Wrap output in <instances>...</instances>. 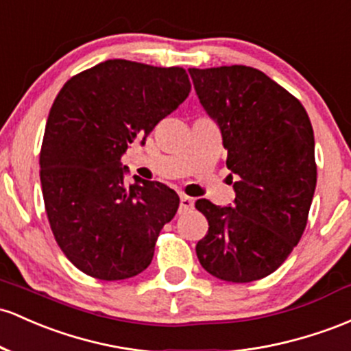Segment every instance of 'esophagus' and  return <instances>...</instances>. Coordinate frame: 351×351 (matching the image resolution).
Returning <instances> with one entry per match:
<instances>
[{
	"label": "esophagus",
	"instance_id": "34e87169",
	"mask_svg": "<svg viewBox=\"0 0 351 351\" xmlns=\"http://www.w3.org/2000/svg\"><path fill=\"white\" fill-rule=\"evenodd\" d=\"M193 205H195L193 198H190V196H186V195L180 196V211L193 210Z\"/></svg>",
	"mask_w": 351,
	"mask_h": 351
}]
</instances>
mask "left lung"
<instances>
[{
    "mask_svg": "<svg viewBox=\"0 0 351 351\" xmlns=\"http://www.w3.org/2000/svg\"><path fill=\"white\" fill-rule=\"evenodd\" d=\"M188 71L237 175L233 206L195 203L208 219L196 256L219 280L255 282L275 271L305 232L317 186L313 128L302 103L260 69Z\"/></svg>",
    "mask_w": 351,
    "mask_h": 351,
    "instance_id": "8db88e82",
    "label": "left lung"
}]
</instances>
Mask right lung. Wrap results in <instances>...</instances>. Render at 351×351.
Listing matches in <instances>:
<instances>
[{
	"instance_id": "add662e5",
	"label": "right lung",
	"mask_w": 351,
	"mask_h": 351,
	"mask_svg": "<svg viewBox=\"0 0 351 351\" xmlns=\"http://www.w3.org/2000/svg\"><path fill=\"white\" fill-rule=\"evenodd\" d=\"M191 90L183 68L108 60L58 93L40 153L49 226L64 256L86 275L126 280L148 268L180 198L160 182L126 184L121 156Z\"/></svg>"
}]
</instances>
